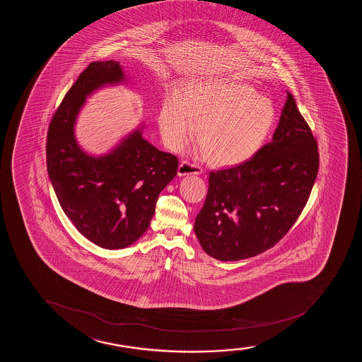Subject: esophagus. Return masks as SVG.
<instances>
[{
  "instance_id": "esophagus-1",
  "label": "esophagus",
  "mask_w": 362,
  "mask_h": 362,
  "mask_svg": "<svg viewBox=\"0 0 362 362\" xmlns=\"http://www.w3.org/2000/svg\"><path fill=\"white\" fill-rule=\"evenodd\" d=\"M204 169L198 164L182 160L179 165L180 176H186V175H200L203 173Z\"/></svg>"
}]
</instances>
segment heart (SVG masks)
<instances>
[{"mask_svg":"<svg viewBox=\"0 0 362 362\" xmlns=\"http://www.w3.org/2000/svg\"><path fill=\"white\" fill-rule=\"evenodd\" d=\"M199 118L197 136L212 162L235 165L257 152L274 127L272 101L247 84L226 78L198 79L182 94L166 96L159 110V128L170 147L191 136Z\"/></svg>","mask_w":362,"mask_h":362,"instance_id":"heart-1","label":"heart"}]
</instances>
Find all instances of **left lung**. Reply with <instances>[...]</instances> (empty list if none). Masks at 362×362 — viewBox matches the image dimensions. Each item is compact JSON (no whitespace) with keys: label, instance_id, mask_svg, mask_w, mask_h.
I'll return each mask as SVG.
<instances>
[{"label":"left lung","instance_id":"8db88e82","mask_svg":"<svg viewBox=\"0 0 362 362\" xmlns=\"http://www.w3.org/2000/svg\"><path fill=\"white\" fill-rule=\"evenodd\" d=\"M317 171V141L287 93L273 140L249 160L209 175L194 222L204 251L226 262L273 247L303 211Z\"/></svg>","mask_w":362,"mask_h":362}]
</instances>
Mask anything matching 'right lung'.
<instances>
[{"label":"right lung","mask_w":362,"mask_h":362,"mask_svg":"<svg viewBox=\"0 0 362 362\" xmlns=\"http://www.w3.org/2000/svg\"><path fill=\"white\" fill-rule=\"evenodd\" d=\"M123 81L118 62L89 64L64 96L47 135V170L60 206L88 240L110 250L132 245L148 229L159 193L179 168L176 156L156 148L139 129L103 157L79 148L74 127L86 96Z\"/></svg>","instance_id":"obj_1"}]
</instances>
